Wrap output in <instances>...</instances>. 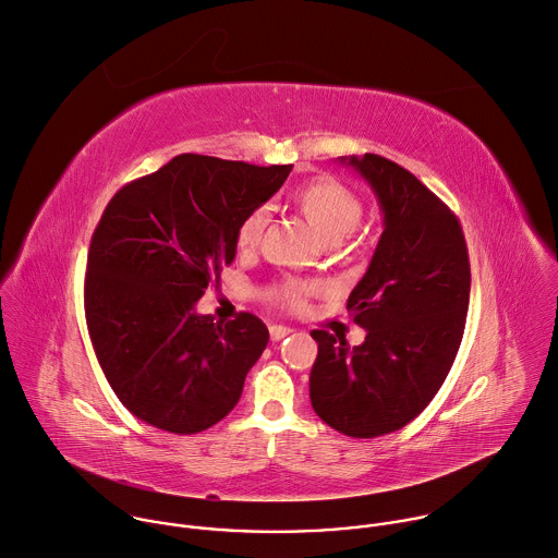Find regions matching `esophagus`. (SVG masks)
<instances>
[{"label":"esophagus","instance_id":"esophagus-1","mask_svg":"<svg viewBox=\"0 0 558 558\" xmlns=\"http://www.w3.org/2000/svg\"><path fill=\"white\" fill-rule=\"evenodd\" d=\"M290 333H292V329L286 327V325H270V338H272L275 342L283 340V338L290 336Z\"/></svg>","mask_w":558,"mask_h":558}]
</instances>
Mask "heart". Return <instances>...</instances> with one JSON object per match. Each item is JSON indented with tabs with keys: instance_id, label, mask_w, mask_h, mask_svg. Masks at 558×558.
I'll return each instance as SVG.
<instances>
[{
	"instance_id": "1",
	"label": "heart",
	"mask_w": 558,
	"mask_h": 558,
	"mask_svg": "<svg viewBox=\"0 0 558 558\" xmlns=\"http://www.w3.org/2000/svg\"><path fill=\"white\" fill-rule=\"evenodd\" d=\"M294 201L329 244H338L340 240H344L360 225L364 214L362 198L351 187L329 177L316 179L296 190ZM270 216L272 207L268 203L255 207L244 216L235 231V244L240 251H253L259 246ZM310 292H314V286L288 281L277 290V299L288 307H301Z\"/></svg>"
}]
</instances>
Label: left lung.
I'll use <instances>...</instances> for the list:
<instances>
[{
	"label": "left lung",
	"mask_w": 558,
	"mask_h": 558,
	"mask_svg": "<svg viewBox=\"0 0 558 558\" xmlns=\"http://www.w3.org/2000/svg\"><path fill=\"white\" fill-rule=\"evenodd\" d=\"M371 185L384 233L347 310L366 329L362 344L314 329V412L351 438L408 425L442 386L466 320L471 268L460 220L412 172L366 153L340 157Z\"/></svg>",
	"instance_id": "obj_1"
}]
</instances>
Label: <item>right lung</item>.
<instances>
[{"mask_svg":"<svg viewBox=\"0 0 558 558\" xmlns=\"http://www.w3.org/2000/svg\"><path fill=\"white\" fill-rule=\"evenodd\" d=\"M290 170L185 153L109 201L87 255L85 316L107 381L140 421L198 434L240 401L268 327L248 312L214 323L194 305L235 259L238 225Z\"/></svg>","mask_w":558,"mask_h":558,"instance_id":"right-lung-1","label":"right lung"}]
</instances>
